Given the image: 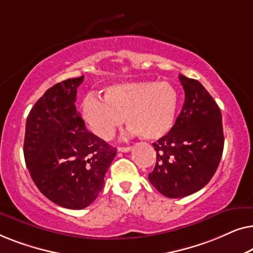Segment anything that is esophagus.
I'll use <instances>...</instances> for the list:
<instances>
[{"label": "esophagus", "instance_id": "esophagus-1", "mask_svg": "<svg viewBox=\"0 0 253 253\" xmlns=\"http://www.w3.org/2000/svg\"><path fill=\"white\" fill-rule=\"evenodd\" d=\"M119 152H123V153H126V152H130L131 151V147L130 146H120L119 148Z\"/></svg>", "mask_w": 253, "mask_h": 253}]
</instances>
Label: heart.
I'll use <instances>...</instances> for the list:
<instances>
[{
	"instance_id": "b5f03b06",
	"label": "heart",
	"mask_w": 253,
	"mask_h": 253,
	"mask_svg": "<svg viewBox=\"0 0 253 253\" xmlns=\"http://www.w3.org/2000/svg\"><path fill=\"white\" fill-rule=\"evenodd\" d=\"M178 106V93L168 82H127L109 86L105 99L89 93L82 113L95 136L112 139L126 117L130 134L155 140L169 132Z\"/></svg>"
}]
</instances>
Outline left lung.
Instances as JSON below:
<instances>
[{
  "label": "left lung",
  "instance_id": "left-lung-1",
  "mask_svg": "<svg viewBox=\"0 0 253 253\" xmlns=\"http://www.w3.org/2000/svg\"><path fill=\"white\" fill-rule=\"evenodd\" d=\"M185 93L182 110L170 131L153 146L152 185L168 198H181L203 189L215 174L223 152L221 110L196 79L179 75Z\"/></svg>",
  "mask_w": 253,
  "mask_h": 253
}]
</instances>
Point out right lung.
Here are the masks:
<instances>
[{"instance_id": "1", "label": "right lung", "mask_w": 253, "mask_h": 253, "mask_svg": "<svg viewBox=\"0 0 253 253\" xmlns=\"http://www.w3.org/2000/svg\"><path fill=\"white\" fill-rule=\"evenodd\" d=\"M84 76L51 86L27 116L24 158L34 184L58 206L94 202L116 148L86 129L75 102Z\"/></svg>"}]
</instances>
